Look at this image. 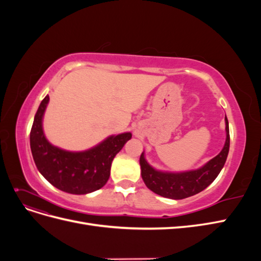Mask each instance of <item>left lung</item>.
<instances>
[{
	"label": "left lung",
	"instance_id": "left-lung-1",
	"mask_svg": "<svg viewBox=\"0 0 261 261\" xmlns=\"http://www.w3.org/2000/svg\"><path fill=\"white\" fill-rule=\"evenodd\" d=\"M225 130L226 140L221 152L197 170L180 173L158 171L146 161L144 152L141 153L139 163L141 177L146 186L153 193L171 199H184L203 191L217 178L226 161L228 149H230V132H228L226 116Z\"/></svg>",
	"mask_w": 261,
	"mask_h": 261
}]
</instances>
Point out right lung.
<instances>
[{"label":"right lung","instance_id":"right-lung-1","mask_svg":"<svg viewBox=\"0 0 261 261\" xmlns=\"http://www.w3.org/2000/svg\"><path fill=\"white\" fill-rule=\"evenodd\" d=\"M48 102L46 96L39 106L30 132V148L37 169L49 183L68 194L85 195L103 187L114 156L132 134L110 136L86 151H66L51 145L43 134L42 117Z\"/></svg>","mask_w":261,"mask_h":261}]
</instances>
